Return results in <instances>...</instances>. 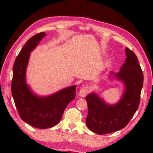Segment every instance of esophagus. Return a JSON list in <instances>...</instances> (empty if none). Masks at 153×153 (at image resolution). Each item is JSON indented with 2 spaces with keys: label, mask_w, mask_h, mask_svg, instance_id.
Instances as JSON below:
<instances>
[{
  "label": "esophagus",
  "mask_w": 153,
  "mask_h": 153,
  "mask_svg": "<svg viewBox=\"0 0 153 153\" xmlns=\"http://www.w3.org/2000/svg\"><path fill=\"white\" fill-rule=\"evenodd\" d=\"M89 91V87L87 85H85L80 89L79 92V95L81 97H85L87 95V94H88Z\"/></svg>",
  "instance_id": "34e87169"
}]
</instances>
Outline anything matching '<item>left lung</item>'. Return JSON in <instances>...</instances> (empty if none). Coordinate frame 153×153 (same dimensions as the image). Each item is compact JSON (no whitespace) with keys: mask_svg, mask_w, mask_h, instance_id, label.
I'll return each instance as SVG.
<instances>
[{"mask_svg":"<svg viewBox=\"0 0 153 153\" xmlns=\"http://www.w3.org/2000/svg\"><path fill=\"white\" fill-rule=\"evenodd\" d=\"M125 62L118 73L110 71L109 78L114 77L124 87L121 98L116 104L106 102L99 94L92 92L86 97L88 115L86 125L91 131L99 135L110 134L128 125L139 107L143 74L137 56L126 48Z\"/></svg>","mask_w":153,"mask_h":153,"instance_id":"left-lung-1","label":"left lung"}]
</instances>
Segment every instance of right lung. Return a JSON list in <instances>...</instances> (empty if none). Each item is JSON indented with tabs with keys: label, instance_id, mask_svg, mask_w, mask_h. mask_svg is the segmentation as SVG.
<instances>
[{
	"label": "right lung",
	"instance_id": "1",
	"mask_svg": "<svg viewBox=\"0 0 153 153\" xmlns=\"http://www.w3.org/2000/svg\"><path fill=\"white\" fill-rule=\"evenodd\" d=\"M46 33L31 37L22 48L13 66L12 94L23 121L35 128L47 129L59 123L67 105L75 99L76 85L66 87L47 96L34 93L26 82V70L30 54Z\"/></svg>",
	"mask_w": 153,
	"mask_h": 153
}]
</instances>
